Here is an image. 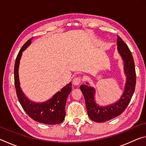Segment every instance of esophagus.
I'll return each mask as SVG.
<instances>
[{"instance_id":"esophagus-1","label":"esophagus","mask_w":146,"mask_h":146,"mask_svg":"<svg viewBox=\"0 0 146 146\" xmlns=\"http://www.w3.org/2000/svg\"><path fill=\"white\" fill-rule=\"evenodd\" d=\"M81 81H82V78H81L80 76H76V77H75L73 78V84L75 86L78 85L81 82Z\"/></svg>"}]
</instances>
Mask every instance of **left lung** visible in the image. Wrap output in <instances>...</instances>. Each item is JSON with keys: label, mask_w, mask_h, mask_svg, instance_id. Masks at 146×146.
Here are the masks:
<instances>
[{"label": "left lung", "mask_w": 146, "mask_h": 146, "mask_svg": "<svg viewBox=\"0 0 146 146\" xmlns=\"http://www.w3.org/2000/svg\"><path fill=\"white\" fill-rule=\"evenodd\" d=\"M117 49L124 63L123 70L126 75L124 91L119 100L107 106H100L95 102V89L87 85L80 86L85 98L88 115L91 120L96 122H106L120 115L126 109L134 93L136 85L134 60L127 44L119 36L117 37Z\"/></svg>", "instance_id": "1"}]
</instances>
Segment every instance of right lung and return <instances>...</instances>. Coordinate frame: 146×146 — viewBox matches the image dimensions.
I'll return each mask as SVG.
<instances>
[{
    "instance_id": "1",
    "label": "right lung",
    "mask_w": 146,
    "mask_h": 146,
    "mask_svg": "<svg viewBox=\"0 0 146 146\" xmlns=\"http://www.w3.org/2000/svg\"><path fill=\"white\" fill-rule=\"evenodd\" d=\"M32 38H33L27 41L22 47L15 63L14 80L17 97L24 110L32 119L45 124H58L62 122L65 118V106L66 100L71 91V82L55 94L51 99L42 103H36L29 100L21 90L20 86L19 77L20 60L23 51L30 45Z\"/></svg>"
}]
</instances>
